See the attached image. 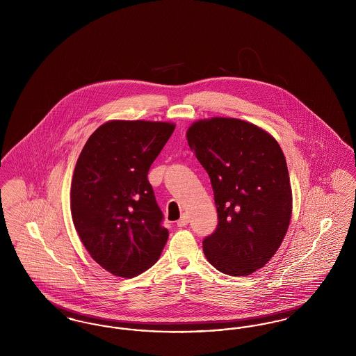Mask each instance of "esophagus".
<instances>
[{"instance_id": "obj_1", "label": "esophagus", "mask_w": 356, "mask_h": 356, "mask_svg": "<svg viewBox=\"0 0 356 356\" xmlns=\"http://www.w3.org/2000/svg\"><path fill=\"white\" fill-rule=\"evenodd\" d=\"M188 222H189V220H188V216H186V215H183V216L177 220V227H180V228H181V227H186Z\"/></svg>"}]
</instances>
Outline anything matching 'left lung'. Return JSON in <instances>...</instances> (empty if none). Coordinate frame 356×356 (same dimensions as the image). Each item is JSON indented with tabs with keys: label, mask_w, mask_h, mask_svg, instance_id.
Listing matches in <instances>:
<instances>
[{
	"label": "left lung",
	"mask_w": 356,
	"mask_h": 356,
	"mask_svg": "<svg viewBox=\"0 0 356 356\" xmlns=\"http://www.w3.org/2000/svg\"><path fill=\"white\" fill-rule=\"evenodd\" d=\"M186 140L207 170L218 227L203 240L208 261L225 275L263 268L287 234L292 192L277 141L251 122L213 118L193 122Z\"/></svg>",
	"instance_id": "1"
}]
</instances>
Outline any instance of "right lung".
<instances>
[{
	"mask_svg": "<svg viewBox=\"0 0 356 356\" xmlns=\"http://www.w3.org/2000/svg\"><path fill=\"white\" fill-rule=\"evenodd\" d=\"M175 124L113 120L79 156L70 211L86 251L115 276L135 277L157 261L168 240L148 172Z\"/></svg>",
	"mask_w": 356,
	"mask_h": 356,
	"instance_id": "1",
	"label": "right lung"
}]
</instances>
